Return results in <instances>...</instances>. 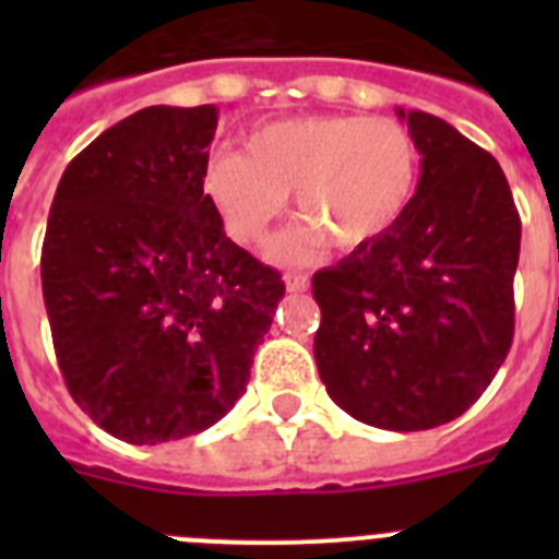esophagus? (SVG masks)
I'll list each match as a JSON object with an SVG mask.
<instances>
[{"mask_svg":"<svg viewBox=\"0 0 559 559\" xmlns=\"http://www.w3.org/2000/svg\"><path fill=\"white\" fill-rule=\"evenodd\" d=\"M310 280L305 274H285V288L290 290V294H302V290H308Z\"/></svg>","mask_w":559,"mask_h":559,"instance_id":"1","label":"esophagus"}]
</instances>
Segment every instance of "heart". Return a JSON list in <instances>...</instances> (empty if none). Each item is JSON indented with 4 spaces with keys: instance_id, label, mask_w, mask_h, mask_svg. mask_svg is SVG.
<instances>
[{
    "instance_id": "heart-1",
    "label": "heart",
    "mask_w": 559,
    "mask_h": 559,
    "mask_svg": "<svg viewBox=\"0 0 559 559\" xmlns=\"http://www.w3.org/2000/svg\"><path fill=\"white\" fill-rule=\"evenodd\" d=\"M419 147L389 117L310 114L269 122L246 136V153L215 151L201 190L237 243L260 246L294 192L308 224L274 246L283 263L308 260L324 237L335 249H360L386 235L414 199Z\"/></svg>"
}]
</instances>
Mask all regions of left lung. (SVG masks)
I'll use <instances>...</instances> for the list:
<instances>
[{"label":"left lung","instance_id":"8db88e82","mask_svg":"<svg viewBox=\"0 0 559 559\" xmlns=\"http://www.w3.org/2000/svg\"><path fill=\"white\" fill-rule=\"evenodd\" d=\"M419 147L406 215L313 274V355L349 417L386 431L445 426L481 397L515 333L521 218L501 165L426 111H403Z\"/></svg>","mask_w":559,"mask_h":559}]
</instances>
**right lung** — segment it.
<instances>
[{"label":"right lung","mask_w":559,"mask_h":559,"mask_svg":"<svg viewBox=\"0 0 559 559\" xmlns=\"http://www.w3.org/2000/svg\"><path fill=\"white\" fill-rule=\"evenodd\" d=\"M215 128V106L142 108L69 162L49 210L41 288L58 367L78 406L131 445L215 426L285 296L201 190Z\"/></svg>","instance_id":"1"}]
</instances>
